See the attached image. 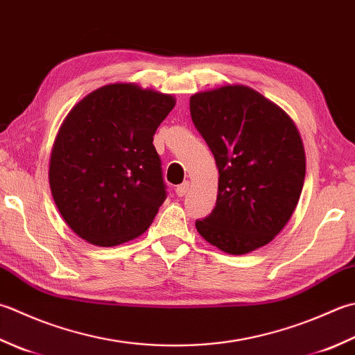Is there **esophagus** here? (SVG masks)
<instances>
[{
  "instance_id": "34e87169",
  "label": "esophagus",
  "mask_w": 355,
  "mask_h": 355,
  "mask_svg": "<svg viewBox=\"0 0 355 355\" xmlns=\"http://www.w3.org/2000/svg\"><path fill=\"white\" fill-rule=\"evenodd\" d=\"M187 191H189V182H184L182 184H178L177 189H175L178 197H184L186 193H187Z\"/></svg>"
}]
</instances>
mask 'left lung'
<instances>
[{
  "label": "left lung",
  "mask_w": 355,
  "mask_h": 355,
  "mask_svg": "<svg viewBox=\"0 0 355 355\" xmlns=\"http://www.w3.org/2000/svg\"><path fill=\"white\" fill-rule=\"evenodd\" d=\"M193 126L218 168L212 212L196 226L221 251L241 255L268 245L288 223L304 183V150L293 120L246 86L191 96Z\"/></svg>",
  "instance_id": "left-lung-1"
}]
</instances>
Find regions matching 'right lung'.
Segmentation results:
<instances>
[{
	"instance_id": "1",
	"label": "right lung",
	"mask_w": 355,
	"mask_h": 355,
	"mask_svg": "<svg viewBox=\"0 0 355 355\" xmlns=\"http://www.w3.org/2000/svg\"><path fill=\"white\" fill-rule=\"evenodd\" d=\"M175 100L137 85H107L69 112L55 140L49 183L72 231L96 246L141 235L168 197L155 130Z\"/></svg>"
}]
</instances>
